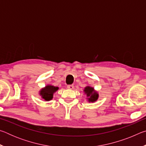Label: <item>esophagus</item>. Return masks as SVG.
<instances>
[{
    "label": "esophagus",
    "mask_w": 146,
    "mask_h": 146,
    "mask_svg": "<svg viewBox=\"0 0 146 146\" xmlns=\"http://www.w3.org/2000/svg\"><path fill=\"white\" fill-rule=\"evenodd\" d=\"M68 89H70V90H73L74 89V86L73 85H68L67 86Z\"/></svg>",
    "instance_id": "34e87169"
}]
</instances>
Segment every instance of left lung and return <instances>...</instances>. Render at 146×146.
I'll use <instances>...</instances> for the list:
<instances>
[{
	"mask_svg": "<svg viewBox=\"0 0 146 146\" xmlns=\"http://www.w3.org/2000/svg\"><path fill=\"white\" fill-rule=\"evenodd\" d=\"M84 91L87 95V98L89 102H94L97 100L98 98V94L97 91H95L93 88H91L90 86H86Z\"/></svg>",
	"mask_w": 146,
	"mask_h": 146,
	"instance_id": "obj_1",
	"label": "left lung"
}]
</instances>
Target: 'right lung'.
I'll use <instances>...</instances> for the list:
<instances>
[{
    "instance_id": "right-lung-1",
    "label": "right lung",
    "mask_w": 146,
    "mask_h": 146,
    "mask_svg": "<svg viewBox=\"0 0 146 146\" xmlns=\"http://www.w3.org/2000/svg\"><path fill=\"white\" fill-rule=\"evenodd\" d=\"M58 90V87L51 85H48L45 88L42 89L40 91L39 94H40V95L43 99H44L46 101H49L52 99L54 93H55Z\"/></svg>"
}]
</instances>
